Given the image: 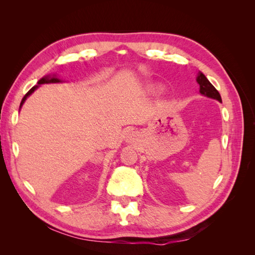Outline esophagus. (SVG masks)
<instances>
[{"label": "esophagus", "instance_id": "esophagus-1", "mask_svg": "<svg viewBox=\"0 0 255 255\" xmlns=\"http://www.w3.org/2000/svg\"><path fill=\"white\" fill-rule=\"evenodd\" d=\"M132 134L130 133V134H128V137H127V140H129V141H131V140H132Z\"/></svg>", "mask_w": 255, "mask_h": 255}]
</instances>
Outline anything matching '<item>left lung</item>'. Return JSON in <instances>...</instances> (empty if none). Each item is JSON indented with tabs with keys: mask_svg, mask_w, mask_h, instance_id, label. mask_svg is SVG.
<instances>
[{
	"mask_svg": "<svg viewBox=\"0 0 255 255\" xmlns=\"http://www.w3.org/2000/svg\"><path fill=\"white\" fill-rule=\"evenodd\" d=\"M196 81H197V83L199 84L200 94L204 95V96L210 97V99H214V100H217V101L221 102V96L219 94V92L215 89V86L209 82L208 79L206 78L202 72L198 73Z\"/></svg>",
	"mask_w": 255,
	"mask_h": 255,
	"instance_id": "1",
	"label": "left lung"
}]
</instances>
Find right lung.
<instances>
[{
  "instance_id": "1",
  "label": "right lung",
  "mask_w": 255,
  "mask_h": 255,
  "mask_svg": "<svg viewBox=\"0 0 255 255\" xmlns=\"http://www.w3.org/2000/svg\"><path fill=\"white\" fill-rule=\"evenodd\" d=\"M59 82H61V80L60 79H58V78H56L55 75H52V77H44V78H41L39 81H38L37 82V85H35V86H32V88L27 92V93L25 94V96L23 97V100H21V102H20V105H19V108L23 106V104H24V102L26 101V99L27 97H28L31 93H34V91L38 88V86L39 85H41V84H46V83H59Z\"/></svg>"
}]
</instances>
